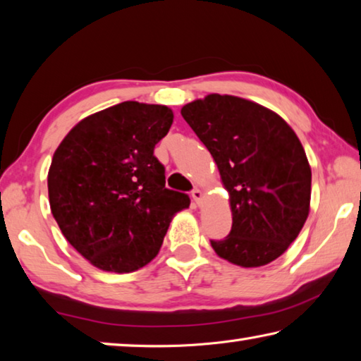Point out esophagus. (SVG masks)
Instances as JSON below:
<instances>
[{
  "label": "esophagus",
  "mask_w": 361,
  "mask_h": 361,
  "mask_svg": "<svg viewBox=\"0 0 361 361\" xmlns=\"http://www.w3.org/2000/svg\"><path fill=\"white\" fill-rule=\"evenodd\" d=\"M202 191H200V189H197V188H195V189H192V191H191V197H192V200H194V202L195 204H200V200H202Z\"/></svg>",
  "instance_id": "1"
}]
</instances>
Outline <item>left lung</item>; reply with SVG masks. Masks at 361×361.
I'll return each mask as SVG.
<instances>
[{"label": "left lung", "mask_w": 361, "mask_h": 361, "mask_svg": "<svg viewBox=\"0 0 361 361\" xmlns=\"http://www.w3.org/2000/svg\"><path fill=\"white\" fill-rule=\"evenodd\" d=\"M181 116L229 191L232 228L210 240L213 250L242 267L277 259L309 215L312 173L296 133L271 109L232 95H207L183 106Z\"/></svg>", "instance_id": "obj_1"}]
</instances>
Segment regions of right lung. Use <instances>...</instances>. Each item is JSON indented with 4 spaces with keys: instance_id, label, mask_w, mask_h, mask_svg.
<instances>
[{
    "instance_id": "obj_1",
    "label": "right lung",
    "mask_w": 361,
    "mask_h": 361,
    "mask_svg": "<svg viewBox=\"0 0 361 361\" xmlns=\"http://www.w3.org/2000/svg\"><path fill=\"white\" fill-rule=\"evenodd\" d=\"M172 109L122 102L82 119L54 154L49 204L60 231L95 267L132 272L159 253L189 195L166 188L154 146Z\"/></svg>"
}]
</instances>
